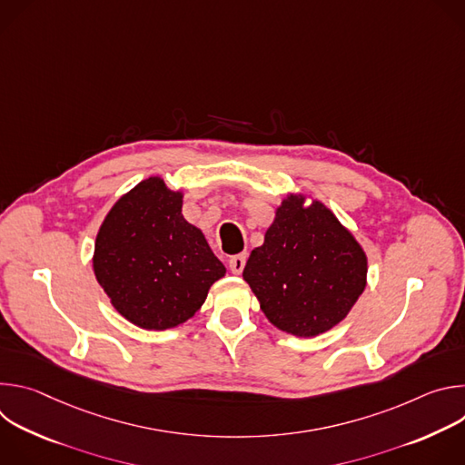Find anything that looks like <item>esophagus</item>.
<instances>
[{
    "instance_id": "34e87169",
    "label": "esophagus",
    "mask_w": 465,
    "mask_h": 465,
    "mask_svg": "<svg viewBox=\"0 0 465 465\" xmlns=\"http://www.w3.org/2000/svg\"><path fill=\"white\" fill-rule=\"evenodd\" d=\"M246 259H248V255H246L244 252H242V253H237V255H232L230 261H228L230 271H232L233 274H241L242 269H244V264H246Z\"/></svg>"
}]
</instances>
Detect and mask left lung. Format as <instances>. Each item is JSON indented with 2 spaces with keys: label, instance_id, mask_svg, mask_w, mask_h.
I'll list each match as a JSON object with an SVG mask.
<instances>
[{
  "label": "left lung",
  "instance_id": "8db88e82",
  "mask_svg": "<svg viewBox=\"0 0 465 465\" xmlns=\"http://www.w3.org/2000/svg\"><path fill=\"white\" fill-rule=\"evenodd\" d=\"M242 280L267 320L300 339L339 325L368 282V255L323 203L287 193Z\"/></svg>",
  "mask_w": 465,
  "mask_h": 465
}]
</instances>
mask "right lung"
<instances>
[{
	"label": "right lung",
	"instance_id": "right-lung-1",
	"mask_svg": "<svg viewBox=\"0 0 465 465\" xmlns=\"http://www.w3.org/2000/svg\"><path fill=\"white\" fill-rule=\"evenodd\" d=\"M183 191L149 176L117 198L99 226L94 274L114 309L142 329L178 327L201 311L226 269L182 215Z\"/></svg>",
	"mask_w": 465,
	"mask_h": 465
}]
</instances>
